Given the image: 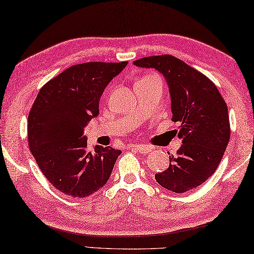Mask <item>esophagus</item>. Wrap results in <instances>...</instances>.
<instances>
[{"label": "esophagus", "mask_w": 254, "mask_h": 254, "mask_svg": "<svg viewBox=\"0 0 254 254\" xmlns=\"http://www.w3.org/2000/svg\"><path fill=\"white\" fill-rule=\"evenodd\" d=\"M131 149H136L137 152H139L141 154H148L150 150H152V147L148 145H143V144H138V145H130Z\"/></svg>", "instance_id": "1"}]
</instances>
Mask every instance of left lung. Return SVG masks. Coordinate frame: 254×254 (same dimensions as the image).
Returning a JSON list of instances; mask_svg holds the SVG:
<instances>
[{
	"label": "left lung",
	"instance_id": "1",
	"mask_svg": "<svg viewBox=\"0 0 254 254\" xmlns=\"http://www.w3.org/2000/svg\"><path fill=\"white\" fill-rule=\"evenodd\" d=\"M153 68L166 79L172 101V120L180 123L181 148L170 156L167 170L155 174L168 190L184 193L202 185L216 171L229 144L231 129L228 106L206 75L170 55L134 61Z\"/></svg>",
	"mask_w": 254,
	"mask_h": 254
}]
</instances>
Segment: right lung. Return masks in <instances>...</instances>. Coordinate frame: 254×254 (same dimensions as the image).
<instances>
[{
	"label": "right lung",
	"instance_id": "add662e5",
	"mask_svg": "<svg viewBox=\"0 0 254 254\" xmlns=\"http://www.w3.org/2000/svg\"><path fill=\"white\" fill-rule=\"evenodd\" d=\"M127 64H75L40 89L28 117L29 147L43 175L61 193L86 197L109 180L122 150L96 146L91 152L83 131L99 114L107 84Z\"/></svg>",
	"mask_w": 254,
	"mask_h": 254
}]
</instances>
